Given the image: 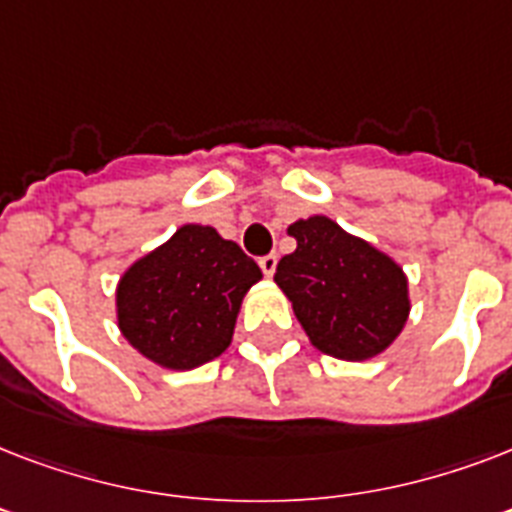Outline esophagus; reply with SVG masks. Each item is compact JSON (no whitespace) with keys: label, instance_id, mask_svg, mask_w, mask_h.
Here are the masks:
<instances>
[{"label":"esophagus","instance_id":"1","mask_svg":"<svg viewBox=\"0 0 512 512\" xmlns=\"http://www.w3.org/2000/svg\"><path fill=\"white\" fill-rule=\"evenodd\" d=\"M257 263H260V268H263L265 276L271 279L273 273H276V265H279V257H276V255H273V252H271V255H263V257H260Z\"/></svg>","mask_w":512,"mask_h":512}]
</instances>
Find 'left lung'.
I'll use <instances>...</instances> for the list:
<instances>
[{"label": "left lung", "instance_id": "left-lung-1", "mask_svg": "<svg viewBox=\"0 0 512 512\" xmlns=\"http://www.w3.org/2000/svg\"><path fill=\"white\" fill-rule=\"evenodd\" d=\"M297 249L273 281L321 353L364 361L388 348L409 316L406 276L388 255L345 233L329 217L289 225Z\"/></svg>", "mask_w": 512, "mask_h": 512}]
</instances>
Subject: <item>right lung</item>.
<instances>
[{"mask_svg": "<svg viewBox=\"0 0 512 512\" xmlns=\"http://www.w3.org/2000/svg\"><path fill=\"white\" fill-rule=\"evenodd\" d=\"M260 268L209 225H183L119 281V329L146 358L193 369L231 345L236 313Z\"/></svg>", "mask_w": 512, "mask_h": 512, "instance_id": "right-lung-1", "label": "right lung"}]
</instances>
